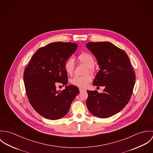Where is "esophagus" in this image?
Returning a JSON list of instances; mask_svg holds the SVG:
<instances>
[{
  "instance_id": "obj_1",
  "label": "esophagus",
  "mask_w": 153,
  "mask_h": 153,
  "mask_svg": "<svg viewBox=\"0 0 153 153\" xmlns=\"http://www.w3.org/2000/svg\"><path fill=\"white\" fill-rule=\"evenodd\" d=\"M85 91V90L84 89H82V88H79V91H80V92H82Z\"/></svg>"
}]
</instances>
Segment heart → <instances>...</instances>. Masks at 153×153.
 Instances as JSON below:
<instances>
[{
    "mask_svg": "<svg viewBox=\"0 0 153 153\" xmlns=\"http://www.w3.org/2000/svg\"><path fill=\"white\" fill-rule=\"evenodd\" d=\"M78 61L87 66L88 71L93 72L94 71L95 59L93 56L88 52H84L78 56ZM64 68L66 72L69 75H72L75 68V62L72 58H68L64 64ZM92 77L90 75L83 76H75L71 79V82L72 85L80 88L86 87L88 84L91 82Z\"/></svg>",
    "mask_w": 153,
    "mask_h": 153,
    "instance_id": "heart-1",
    "label": "heart"
}]
</instances>
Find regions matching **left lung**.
Masks as SVG:
<instances>
[{"label": "left lung", "mask_w": 153, "mask_h": 153, "mask_svg": "<svg viewBox=\"0 0 153 153\" xmlns=\"http://www.w3.org/2000/svg\"><path fill=\"white\" fill-rule=\"evenodd\" d=\"M87 47L96 57L100 67L93 85L105 88L102 93L88 91L87 106L94 115L108 118L128 103L135 84L134 71L126 52L114 45L91 42L87 44Z\"/></svg>", "instance_id": "1"}]
</instances>
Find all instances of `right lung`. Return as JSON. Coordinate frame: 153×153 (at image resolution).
<instances>
[{"label":"right lung","mask_w":153,"mask_h":153,"mask_svg":"<svg viewBox=\"0 0 153 153\" xmlns=\"http://www.w3.org/2000/svg\"><path fill=\"white\" fill-rule=\"evenodd\" d=\"M77 48V44L70 42L48 44L37 50L25 69L23 81L29 102L47 119L64 117L79 92L78 88L72 85L61 92L56 89L59 84H68L64 64Z\"/></svg>","instance_id":"add662e5"}]
</instances>
